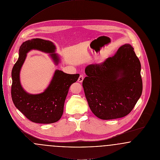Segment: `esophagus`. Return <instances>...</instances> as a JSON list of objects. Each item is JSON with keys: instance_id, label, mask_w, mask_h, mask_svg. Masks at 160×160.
Masks as SVG:
<instances>
[{"instance_id": "esophagus-1", "label": "esophagus", "mask_w": 160, "mask_h": 160, "mask_svg": "<svg viewBox=\"0 0 160 160\" xmlns=\"http://www.w3.org/2000/svg\"><path fill=\"white\" fill-rule=\"evenodd\" d=\"M84 77L83 75H80V77H79V78H78V82H83V80Z\"/></svg>"}]
</instances>
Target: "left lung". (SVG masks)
I'll return each mask as SVG.
<instances>
[{
	"mask_svg": "<svg viewBox=\"0 0 160 160\" xmlns=\"http://www.w3.org/2000/svg\"><path fill=\"white\" fill-rule=\"evenodd\" d=\"M140 70V61L129 44L121 46L103 62L86 67L83 87L93 113L104 120L129 114L142 93Z\"/></svg>",
	"mask_w": 160,
	"mask_h": 160,
	"instance_id": "left-lung-1",
	"label": "left lung"
}]
</instances>
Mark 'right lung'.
Returning <instances> with one entry per match:
<instances>
[{
	"mask_svg": "<svg viewBox=\"0 0 160 160\" xmlns=\"http://www.w3.org/2000/svg\"><path fill=\"white\" fill-rule=\"evenodd\" d=\"M32 49L53 53V44L48 41L36 38L24 42L20 47L19 58L12 70L11 97L15 106L31 121L39 123H52L61 119L65 101L71 85L76 82L79 74H69L56 70L53 78L45 91L31 95L23 90L20 82V71L26 57ZM54 61L58 63L56 54H51Z\"/></svg>",
	"mask_w": 160,
	"mask_h": 160,
	"instance_id": "add662e5",
	"label": "right lung"
}]
</instances>
